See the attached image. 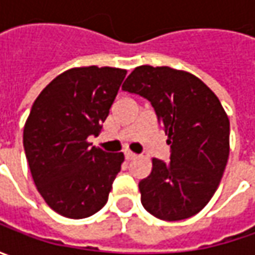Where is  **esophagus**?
Segmentation results:
<instances>
[{
    "label": "esophagus",
    "mask_w": 255,
    "mask_h": 255,
    "mask_svg": "<svg viewBox=\"0 0 255 255\" xmlns=\"http://www.w3.org/2000/svg\"><path fill=\"white\" fill-rule=\"evenodd\" d=\"M125 157H126V160H133L136 157V154L132 152H126L125 153Z\"/></svg>",
    "instance_id": "34e87169"
}]
</instances>
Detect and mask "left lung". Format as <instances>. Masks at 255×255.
I'll return each mask as SVG.
<instances>
[{
    "label": "left lung",
    "instance_id": "obj_1",
    "mask_svg": "<svg viewBox=\"0 0 255 255\" xmlns=\"http://www.w3.org/2000/svg\"><path fill=\"white\" fill-rule=\"evenodd\" d=\"M122 89L152 103L171 147L170 162L152 159L139 183L143 207L166 221L197 214L217 190L230 153V121L219 98L197 76L170 66H137Z\"/></svg>",
    "mask_w": 255,
    "mask_h": 255
}]
</instances>
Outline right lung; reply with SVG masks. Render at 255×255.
Masks as SVG:
<instances>
[{
  "mask_svg": "<svg viewBox=\"0 0 255 255\" xmlns=\"http://www.w3.org/2000/svg\"><path fill=\"white\" fill-rule=\"evenodd\" d=\"M126 69L71 68L42 89L24 126V149L45 203L68 219H85L108 201L123 153L91 146L122 85Z\"/></svg>",
  "mask_w": 255,
  "mask_h": 255,
  "instance_id": "obj_1",
  "label": "right lung"
}]
</instances>
